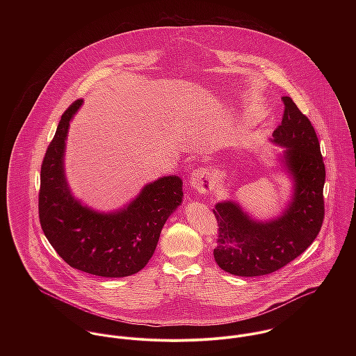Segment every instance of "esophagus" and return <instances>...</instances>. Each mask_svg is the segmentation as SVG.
<instances>
[{
    "mask_svg": "<svg viewBox=\"0 0 356 356\" xmlns=\"http://www.w3.org/2000/svg\"><path fill=\"white\" fill-rule=\"evenodd\" d=\"M191 185L193 186L195 191H197L199 193H208L213 189L215 186V178L211 172L209 168H197L192 172L191 175Z\"/></svg>",
    "mask_w": 356,
    "mask_h": 356,
    "instance_id": "esophagus-1",
    "label": "esophagus"
}]
</instances>
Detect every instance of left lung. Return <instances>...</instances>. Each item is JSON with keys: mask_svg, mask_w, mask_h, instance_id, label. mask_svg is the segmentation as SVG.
Listing matches in <instances>:
<instances>
[{"mask_svg": "<svg viewBox=\"0 0 356 356\" xmlns=\"http://www.w3.org/2000/svg\"><path fill=\"white\" fill-rule=\"evenodd\" d=\"M273 141L285 148L282 161L295 182L293 199L284 215L266 223L254 222L240 205L219 203L212 209L218 220L213 257L234 275L257 277L280 270L312 244L325 218V164L309 119L291 97Z\"/></svg>", "mask_w": 356, "mask_h": 356, "instance_id": "obj_1", "label": "left lung"}]
</instances>
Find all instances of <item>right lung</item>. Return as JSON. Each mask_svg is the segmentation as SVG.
Here are the masks:
<instances>
[{"mask_svg": "<svg viewBox=\"0 0 356 356\" xmlns=\"http://www.w3.org/2000/svg\"><path fill=\"white\" fill-rule=\"evenodd\" d=\"M82 100L61 115L41 165L40 223L54 251L71 267L99 277H127L152 257L160 232L182 202V181L163 177L126 208L99 213L76 202L65 182L63 154L70 120Z\"/></svg>", "mask_w": 356, "mask_h": 356, "instance_id": "1", "label": "right lung"}]
</instances>
